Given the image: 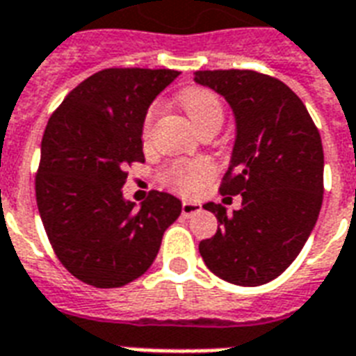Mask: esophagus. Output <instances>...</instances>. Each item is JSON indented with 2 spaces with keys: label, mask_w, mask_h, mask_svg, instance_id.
<instances>
[{
  "label": "esophagus",
  "mask_w": 356,
  "mask_h": 356,
  "mask_svg": "<svg viewBox=\"0 0 356 356\" xmlns=\"http://www.w3.org/2000/svg\"><path fill=\"white\" fill-rule=\"evenodd\" d=\"M200 212V204L199 202H191V200H184L181 202V213L189 218V216H193V213Z\"/></svg>",
  "instance_id": "1"
}]
</instances>
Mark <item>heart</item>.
<instances>
[{
	"instance_id": "b5f03b06",
	"label": "heart",
	"mask_w": 356,
	"mask_h": 356,
	"mask_svg": "<svg viewBox=\"0 0 356 356\" xmlns=\"http://www.w3.org/2000/svg\"><path fill=\"white\" fill-rule=\"evenodd\" d=\"M180 105L193 122L197 129H204L207 125L223 122V105L221 99L207 88H193L180 95ZM159 106L152 105L146 112L143 124V138L149 137V131L154 125ZM213 168L207 161H176L165 170V181L168 188H172L178 193L193 195L207 186V181L212 178Z\"/></svg>"
}]
</instances>
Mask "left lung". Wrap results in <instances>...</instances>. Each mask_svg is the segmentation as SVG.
I'll list each match as a JSON object with an SVG mask.
<instances>
[{
  "mask_svg": "<svg viewBox=\"0 0 356 356\" xmlns=\"http://www.w3.org/2000/svg\"><path fill=\"white\" fill-rule=\"evenodd\" d=\"M195 82L231 105L236 138L219 191L242 195L227 213L207 202L218 231L199 251L213 274L257 287L289 266L314 231L323 204V144L300 97L282 80L257 71H197Z\"/></svg>",
  "mask_w": 356,
  "mask_h": 356,
  "instance_id": "left-lung-1",
  "label": "left lung"
}]
</instances>
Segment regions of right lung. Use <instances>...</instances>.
<instances>
[{
  "label": "right lung",
  "instance_id": "right-lung-1",
  "mask_svg": "<svg viewBox=\"0 0 356 356\" xmlns=\"http://www.w3.org/2000/svg\"><path fill=\"white\" fill-rule=\"evenodd\" d=\"M172 69H103L69 93L42 135L37 208L56 255L80 282L112 289L152 266L163 232L181 213L175 195L124 199L125 167L144 163L148 106Z\"/></svg>",
  "mask_w": 356,
  "mask_h": 356
}]
</instances>
